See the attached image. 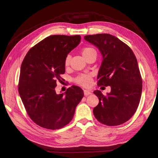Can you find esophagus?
Wrapping results in <instances>:
<instances>
[{"instance_id":"esophagus-1","label":"esophagus","mask_w":158,"mask_h":158,"mask_svg":"<svg viewBox=\"0 0 158 158\" xmlns=\"http://www.w3.org/2000/svg\"><path fill=\"white\" fill-rule=\"evenodd\" d=\"M84 95H85V96H87V95H90V94H92V91L88 90V89H85V90H84Z\"/></svg>"}]
</instances>
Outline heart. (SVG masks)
I'll return each instance as SVG.
<instances>
[{
  "mask_svg": "<svg viewBox=\"0 0 158 158\" xmlns=\"http://www.w3.org/2000/svg\"><path fill=\"white\" fill-rule=\"evenodd\" d=\"M92 52H96V51H95V50L91 47H85L82 50V54L84 58L89 55L91 53H92ZM70 59V57L69 55H68L66 57V59L64 60V65L66 66L69 65ZM74 81L77 84L82 85V86L88 87L92 83V76L90 74H80L79 76H77V77L75 78Z\"/></svg>",
  "mask_w": 158,
  "mask_h": 158,
  "instance_id": "1",
  "label": "heart"
}]
</instances>
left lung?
Here are the masks:
<instances>
[{
  "label": "left lung",
  "mask_w": 158,
  "mask_h": 158,
  "mask_svg": "<svg viewBox=\"0 0 158 158\" xmlns=\"http://www.w3.org/2000/svg\"><path fill=\"white\" fill-rule=\"evenodd\" d=\"M84 40L97 47L103 57L98 85L111 87V92L106 95L100 90L94 92L99 98L93 110L94 116L107 126L125 123L135 113L142 94V80L136 56L127 44L108 33L85 35Z\"/></svg>",
  "instance_id": "8db88e82"
}]
</instances>
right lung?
Returning a JSON list of instances; mask_svg holds the SVG:
<instances>
[{
	"label": "right lung",
	"mask_w": 158,
	"mask_h": 158,
	"mask_svg": "<svg viewBox=\"0 0 158 158\" xmlns=\"http://www.w3.org/2000/svg\"><path fill=\"white\" fill-rule=\"evenodd\" d=\"M80 35H50L27 52L21 65L18 92L31 120L51 130L66 126L73 119L83 90L73 85L57 94L56 82L65 73L64 60L77 47Z\"/></svg>",
	"instance_id": "1"
}]
</instances>
